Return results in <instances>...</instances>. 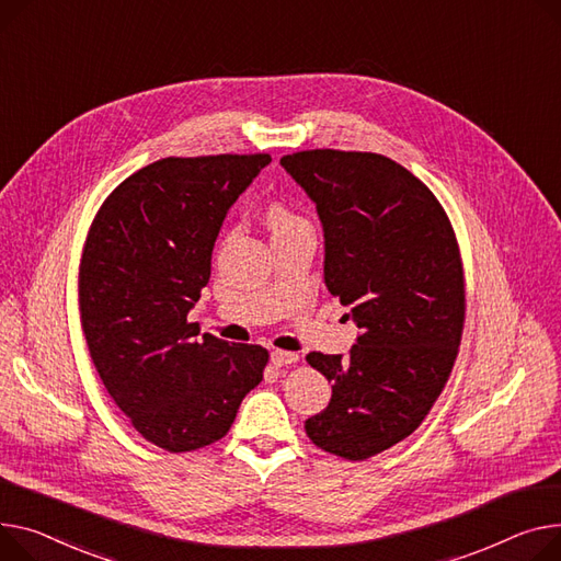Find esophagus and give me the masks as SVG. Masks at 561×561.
Masks as SVG:
<instances>
[{"instance_id":"1","label":"esophagus","mask_w":561,"mask_h":561,"mask_svg":"<svg viewBox=\"0 0 561 561\" xmlns=\"http://www.w3.org/2000/svg\"><path fill=\"white\" fill-rule=\"evenodd\" d=\"M297 360H300V356H297L295 352H284V350H273V352H271V363H273L275 367L293 365V363H297Z\"/></svg>"}]
</instances>
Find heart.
<instances>
[{"label":"heart","mask_w":561,"mask_h":561,"mask_svg":"<svg viewBox=\"0 0 561 561\" xmlns=\"http://www.w3.org/2000/svg\"><path fill=\"white\" fill-rule=\"evenodd\" d=\"M268 222H271L273 230H279V228L295 226V222H300V218H295L293 214H288V211L282 209V207H275V209H271V214H268Z\"/></svg>","instance_id":"heart-1"}]
</instances>
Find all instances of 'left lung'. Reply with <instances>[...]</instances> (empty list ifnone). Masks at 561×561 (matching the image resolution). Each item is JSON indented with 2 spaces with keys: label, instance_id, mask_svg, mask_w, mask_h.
Wrapping results in <instances>:
<instances>
[{
  "label": "left lung",
  "instance_id": "1",
  "mask_svg": "<svg viewBox=\"0 0 561 561\" xmlns=\"http://www.w3.org/2000/svg\"><path fill=\"white\" fill-rule=\"evenodd\" d=\"M279 164L316 203L324 284L360 329L347 356H307L331 401L305 428L327 454L365 460L413 433L449 381L465 327L458 241L428 186L390 158L316 148Z\"/></svg>",
  "mask_w": 561,
  "mask_h": 561
}]
</instances>
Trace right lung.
Segmentation results:
<instances>
[{
	"label": "right lung",
	"instance_id": "obj_1",
	"mask_svg": "<svg viewBox=\"0 0 561 561\" xmlns=\"http://www.w3.org/2000/svg\"><path fill=\"white\" fill-rule=\"evenodd\" d=\"M271 156L164 158L101 205L81 271V324L99 377L137 433L169 454L226 435L268 352L198 335L186 313L211 275L222 220Z\"/></svg>",
	"mask_w": 561,
	"mask_h": 561
}]
</instances>
